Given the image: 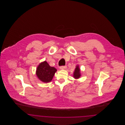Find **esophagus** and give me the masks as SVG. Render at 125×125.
<instances>
[{"instance_id":"34e87169","label":"esophagus","mask_w":125,"mask_h":125,"mask_svg":"<svg viewBox=\"0 0 125 125\" xmlns=\"http://www.w3.org/2000/svg\"><path fill=\"white\" fill-rule=\"evenodd\" d=\"M66 65H63V66H60V69H65V68H66Z\"/></svg>"}]
</instances>
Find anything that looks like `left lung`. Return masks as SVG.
<instances>
[{"mask_svg":"<svg viewBox=\"0 0 125 125\" xmlns=\"http://www.w3.org/2000/svg\"><path fill=\"white\" fill-rule=\"evenodd\" d=\"M81 76V74H80V68H79V66H76V68L75 69V71L74 72V73H73V77L77 79L79 78Z\"/></svg>","mask_w":125,"mask_h":125,"instance_id":"left-lung-1","label":"left lung"}]
</instances>
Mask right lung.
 I'll list each match as a JSON object with an SVG mask.
<instances>
[{"mask_svg":"<svg viewBox=\"0 0 125 125\" xmlns=\"http://www.w3.org/2000/svg\"><path fill=\"white\" fill-rule=\"evenodd\" d=\"M56 71L57 69L55 67L50 66L46 61H44L38 65L36 73L41 81L47 83L52 80Z\"/></svg>","mask_w":125,"mask_h":125,"instance_id":"obj_1","label":"right lung"}]
</instances>
